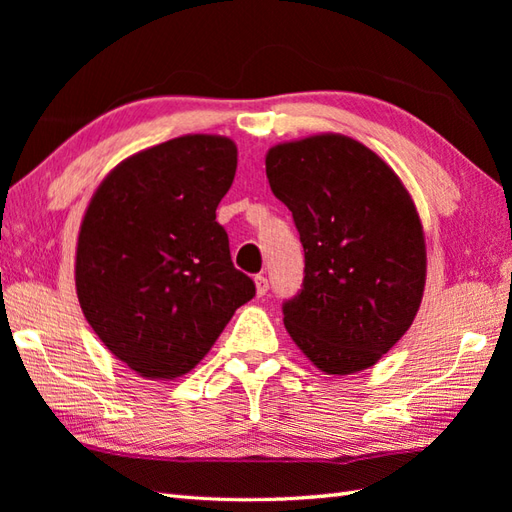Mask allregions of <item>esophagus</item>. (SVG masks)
Instances as JSON below:
<instances>
[{"instance_id":"1","label":"esophagus","mask_w":512,"mask_h":512,"mask_svg":"<svg viewBox=\"0 0 512 512\" xmlns=\"http://www.w3.org/2000/svg\"><path fill=\"white\" fill-rule=\"evenodd\" d=\"M255 292H257V297H264L268 292V279L264 275L255 277Z\"/></svg>"}]
</instances>
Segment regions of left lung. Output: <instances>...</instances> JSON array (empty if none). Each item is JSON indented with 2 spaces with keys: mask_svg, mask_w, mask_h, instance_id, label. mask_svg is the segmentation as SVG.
<instances>
[{
  "mask_svg": "<svg viewBox=\"0 0 512 512\" xmlns=\"http://www.w3.org/2000/svg\"><path fill=\"white\" fill-rule=\"evenodd\" d=\"M266 176L306 250L286 330L321 372H363L420 310L427 244L416 202L376 151L332 132L273 145Z\"/></svg>",
  "mask_w": 512,
  "mask_h": 512,
  "instance_id": "1",
  "label": "left lung"
}]
</instances>
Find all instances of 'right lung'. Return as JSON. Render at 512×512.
<instances>
[{
  "instance_id": "add662e5",
  "label": "right lung",
  "mask_w": 512,
  "mask_h": 512,
  "mask_svg": "<svg viewBox=\"0 0 512 512\" xmlns=\"http://www.w3.org/2000/svg\"><path fill=\"white\" fill-rule=\"evenodd\" d=\"M235 169L231 138L187 134L118 162L85 209L76 297L94 334L138 376L189 374L255 297L215 222Z\"/></svg>"
}]
</instances>
